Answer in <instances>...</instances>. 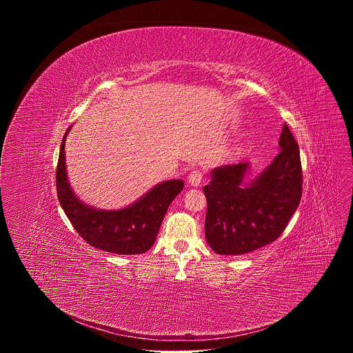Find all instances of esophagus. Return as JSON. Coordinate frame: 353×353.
<instances>
[{"instance_id": "esophagus-1", "label": "esophagus", "mask_w": 353, "mask_h": 353, "mask_svg": "<svg viewBox=\"0 0 353 353\" xmlns=\"http://www.w3.org/2000/svg\"><path fill=\"white\" fill-rule=\"evenodd\" d=\"M201 180H203V172L201 170H192L188 174V184L192 187H198L201 184Z\"/></svg>"}]
</instances>
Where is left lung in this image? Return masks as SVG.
Here are the masks:
<instances>
[{
  "label": "left lung",
  "instance_id": "left-lung-1",
  "mask_svg": "<svg viewBox=\"0 0 353 353\" xmlns=\"http://www.w3.org/2000/svg\"><path fill=\"white\" fill-rule=\"evenodd\" d=\"M279 152L247 181L250 163L215 168L204 187L208 201L205 239L221 256H240L276 240L299 207L301 163L299 145L283 124Z\"/></svg>",
  "mask_w": 353,
  "mask_h": 353
}]
</instances>
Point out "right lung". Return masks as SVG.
I'll return each instance as SVG.
<instances>
[{
    "label": "right lung",
    "mask_w": 353,
    "mask_h": 353,
    "mask_svg": "<svg viewBox=\"0 0 353 353\" xmlns=\"http://www.w3.org/2000/svg\"><path fill=\"white\" fill-rule=\"evenodd\" d=\"M57 165L60 204L79 236L92 247L114 254H142L154 245L172 201L181 192L183 180H166L150 188L134 204L121 210H99L85 204L74 192L67 174L65 139Z\"/></svg>",
    "instance_id": "obj_1"
}]
</instances>
